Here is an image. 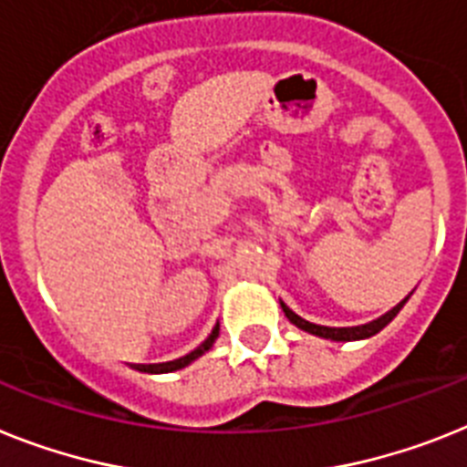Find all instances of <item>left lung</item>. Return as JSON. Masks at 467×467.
<instances>
[{
	"instance_id": "obj_1",
	"label": "left lung",
	"mask_w": 467,
	"mask_h": 467,
	"mask_svg": "<svg viewBox=\"0 0 467 467\" xmlns=\"http://www.w3.org/2000/svg\"><path fill=\"white\" fill-rule=\"evenodd\" d=\"M410 296V294H409ZM409 296L401 301V304H397V306L391 308V311H387L382 318L373 320V323H366V325H356V327H327V325H316V323H308L306 318H301V316H296V313L292 311V308L285 304V301H280L282 311H285V316L289 318V323L296 325L299 330L308 332V335H316V337H323V339H332V342H358V339H368V337L378 335L379 330H385L387 325L391 323V320L397 318L399 311L403 308V304L409 301Z\"/></svg>"
}]
</instances>
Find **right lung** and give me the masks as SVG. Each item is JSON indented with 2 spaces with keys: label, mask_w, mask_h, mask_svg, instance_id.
Segmentation results:
<instances>
[{
  "label": "right lung",
  "mask_w": 467,
  "mask_h": 467,
  "mask_svg": "<svg viewBox=\"0 0 467 467\" xmlns=\"http://www.w3.org/2000/svg\"><path fill=\"white\" fill-rule=\"evenodd\" d=\"M213 342H215V337L211 335L209 339H206V342H203L202 347L197 348V351H192V354L185 356V358L173 360V363H166V366H161L159 370H154V373H175V370H182V368H187V366H190V363H194V360H197L199 356L206 354V351H209V348L213 347Z\"/></svg>",
  "instance_id": "obj_1"
}]
</instances>
